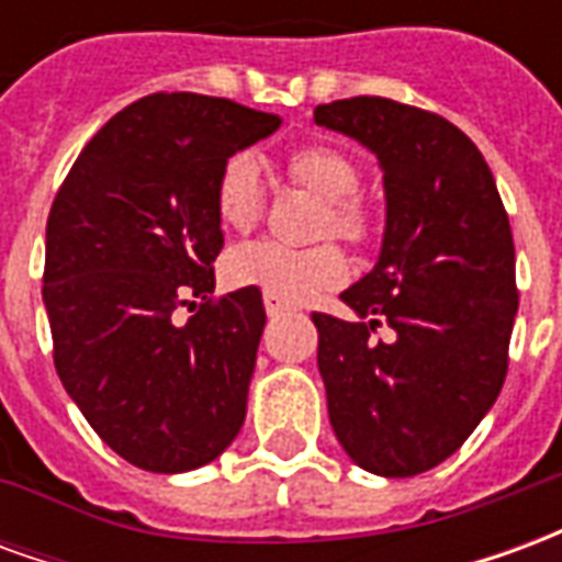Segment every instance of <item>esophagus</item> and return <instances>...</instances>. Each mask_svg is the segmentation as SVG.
Segmentation results:
<instances>
[{"mask_svg": "<svg viewBox=\"0 0 562 562\" xmlns=\"http://www.w3.org/2000/svg\"><path fill=\"white\" fill-rule=\"evenodd\" d=\"M265 310H268V316H282V313H289L292 306L280 301L277 294H265Z\"/></svg>", "mask_w": 562, "mask_h": 562, "instance_id": "esophagus-1", "label": "esophagus"}]
</instances>
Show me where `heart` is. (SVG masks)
I'll return each mask as SVG.
<instances>
[{"mask_svg": "<svg viewBox=\"0 0 562 562\" xmlns=\"http://www.w3.org/2000/svg\"><path fill=\"white\" fill-rule=\"evenodd\" d=\"M285 173L306 192L325 201L318 213L316 232L322 237H340L346 244L367 246L379 234V216L361 192L364 171L355 156L334 144H304L285 156ZM268 192L258 171V161L237 153L222 165L216 177V213L225 228L249 232L265 216ZM349 273L340 246H285L273 240L237 246L225 258V277L232 285H249L265 294H277L285 304H301L313 294L340 285Z\"/></svg>", "mask_w": 562, "mask_h": 562, "instance_id": "obj_1", "label": "heart"}]
</instances>
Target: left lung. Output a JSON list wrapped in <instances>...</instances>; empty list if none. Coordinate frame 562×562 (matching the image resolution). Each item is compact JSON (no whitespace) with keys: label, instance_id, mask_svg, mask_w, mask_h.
Returning a JSON list of instances; mask_svg holds the SVG:
<instances>
[{"label":"left lung","instance_id":"1","mask_svg":"<svg viewBox=\"0 0 562 562\" xmlns=\"http://www.w3.org/2000/svg\"><path fill=\"white\" fill-rule=\"evenodd\" d=\"M316 123L373 149L389 195L376 268L340 294L355 318L313 313L330 427L358 467L406 479L451 458L506 382L518 313L508 213L446 116L355 95L318 104Z\"/></svg>","mask_w":562,"mask_h":562}]
</instances>
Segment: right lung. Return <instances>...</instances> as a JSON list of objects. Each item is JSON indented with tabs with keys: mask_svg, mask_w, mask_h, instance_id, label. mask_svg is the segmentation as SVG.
I'll return each mask as SVG.
<instances>
[{
	"mask_svg": "<svg viewBox=\"0 0 562 562\" xmlns=\"http://www.w3.org/2000/svg\"><path fill=\"white\" fill-rule=\"evenodd\" d=\"M277 126L232 99L153 92L92 135L50 204L42 294L56 373L140 470H198L244 424L268 316L258 289L213 294L216 177Z\"/></svg>",
	"mask_w": 562,
	"mask_h": 562,
	"instance_id": "right-lung-1",
	"label": "right lung"
}]
</instances>
